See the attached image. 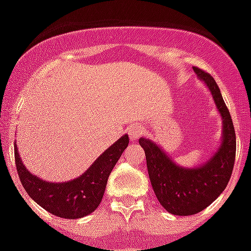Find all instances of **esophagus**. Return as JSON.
<instances>
[{
	"label": "esophagus",
	"instance_id": "1",
	"mask_svg": "<svg viewBox=\"0 0 251 251\" xmlns=\"http://www.w3.org/2000/svg\"><path fill=\"white\" fill-rule=\"evenodd\" d=\"M127 133L130 135V139H133V141H137L139 138L143 135V129H142V126L138 125H131L129 126V129H127Z\"/></svg>",
	"mask_w": 251,
	"mask_h": 251
}]
</instances>
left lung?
<instances>
[{
    "mask_svg": "<svg viewBox=\"0 0 251 251\" xmlns=\"http://www.w3.org/2000/svg\"><path fill=\"white\" fill-rule=\"evenodd\" d=\"M193 69L207 84L223 118V142L214 156L201 167H178L153 142L139 139L157 201L168 212L178 216L198 214L210 206L229 182L236 159L234 126L219 86L208 73L195 66Z\"/></svg>",
    "mask_w": 251,
    "mask_h": 251,
    "instance_id": "1",
    "label": "left lung"
}]
</instances>
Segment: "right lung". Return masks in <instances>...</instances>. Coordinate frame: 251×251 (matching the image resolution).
<instances>
[{
  "mask_svg": "<svg viewBox=\"0 0 251 251\" xmlns=\"http://www.w3.org/2000/svg\"><path fill=\"white\" fill-rule=\"evenodd\" d=\"M129 145V137L124 135L105 150L83 175L62 183L47 182L31 175L21 161L17 146L14 145L15 165L22 185L27 194L50 214L64 219H79L94 212L100 204L110 172Z\"/></svg>",
  "mask_w": 251,
  "mask_h": 251,
  "instance_id": "right-lung-1",
  "label": "right lung"
}]
</instances>
